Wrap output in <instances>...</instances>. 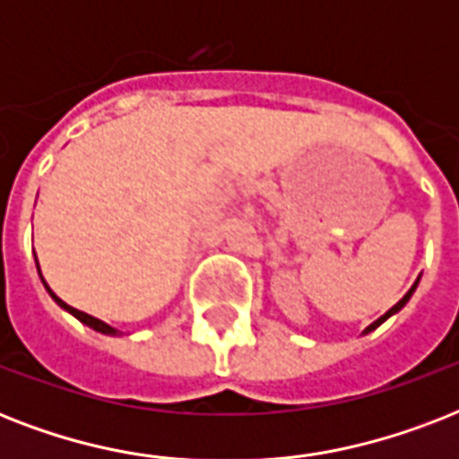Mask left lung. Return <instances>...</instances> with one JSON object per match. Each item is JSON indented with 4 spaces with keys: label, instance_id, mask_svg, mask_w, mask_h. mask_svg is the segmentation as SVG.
Listing matches in <instances>:
<instances>
[{
    "label": "left lung",
    "instance_id": "8db88e82",
    "mask_svg": "<svg viewBox=\"0 0 459 459\" xmlns=\"http://www.w3.org/2000/svg\"><path fill=\"white\" fill-rule=\"evenodd\" d=\"M417 286H420V279L414 281V283H412V288H410V290H407V293L403 295V300H400L398 305H393L391 309H388V312L384 314V316H378V319L374 321V324H369V326L364 328V333H369V331H374V328H378V326H381V324H384V321L388 319V316H393V314H398L400 309H403V307H405L407 302H410V298H412V293H414V290H417Z\"/></svg>",
    "mask_w": 459,
    "mask_h": 459
}]
</instances>
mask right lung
I'll list each match as a JSON object with an SVG mask.
<instances>
[{
    "label": "right lung",
    "instance_id": "1",
    "mask_svg": "<svg viewBox=\"0 0 459 459\" xmlns=\"http://www.w3.org/2000/svg\"><path fill=\"white\" fill-rule=\"evenodd\" d=\"M32 255H35V252H32ZM35 262H38V257H35ZM38 273H39V264H38ZM39 279H42V283H45V288H47V293H49V298H52V300L56 302V305H59L61 309H66L68 314H74L75 319L81 321V324H85V326H90V328H92V331H97V333H104V335H118V333H121L118 328L109 326L107 321L97 319V316H90V314H85V312H81V309H75V307L66 305V302L61 300L59 295L54 293L52 288L47 286V281H45V276H42V273H39Z\"/></svg>",
    "mask_w": 459,
    "mask_h": 459
}]
</instances>
